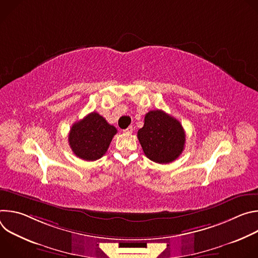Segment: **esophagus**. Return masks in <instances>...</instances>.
I'll return each mask as SVG.
<instances>
[{"instance_id":"34e87169","label":"esophagus","mask_w":258,"mask_h":258,"mask_svg":"<svg viewBox=\"0 0 258 258\" xmlns=\"http://www.w3.org/2000/svg\"><path fill=\"white\" fill-rule=\"evenodd\" d=\"M133 130H134V128H133V126L131 125V126H128L127 128L123 130V133H124V134H132V133H133Z\"/></svg>"}]
</instances>
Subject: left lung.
Here are the masks:
<instances>
[{"mask_svg":"<svg viewBox=\"0 0 258 258\" xmlns=\"http://www.w3.org/2000/svg\"><path fill=\"white\" fill-rule=\"evenodd\" d=\"M138 139L147 157L165 164L181 154L186 134L177 119L157 109L145 115L144 126L138 131Z\"/></svg>","mask_w":258,"mask_h":258,"instance_id":"1","label":"left lung"}]
</instances>
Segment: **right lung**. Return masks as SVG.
<instances>
[{
    "label": "right lung",
    "instance_id": "obj_1",
    "mask_svg": "<svg viewBox=\"0 0 258 258\" xmlns=\"http://www.w3.org/2000/svg\"><path fill=\"white\" fill-rule=\"evenodd\" d=\"M116 133V128L103 116L92 112L72 125L68 142L72 152L79 158L94 161L107 152Z\"/></svg>",
    "mask_w": 258,
    "mask_h": 258
}]
</instances>
